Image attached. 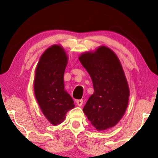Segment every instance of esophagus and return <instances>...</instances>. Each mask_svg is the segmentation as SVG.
<instances>
[{"mask_svg":"<svg viewBox=\"0 0 158 158\" xmlns=\"http://www.w3.org/2000/svg\"><path fill=\"white\" fill-rule=\"evenodd\" d=\"M76 103L79 106H81L83 105V100H76Z\"/></svg>","mask_w":158,"mask_h":158,"instance_id":"esophagus-1","label":"esophagus"}]
</instances>
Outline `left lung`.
<instances>
[{"instance_id":"8db88e82","label":"left lung","mask_w":158,"mask_h":158,"mask_svg":"<svg viewBox=\"0 0 158 158\" xmlns=\"http://www.w3.org/2000/svg\"><path fill=\"white\" fill-rule=\"evenodd\" d=\"M88 72L94 94L83 109L98 131L114 127L122 118L128 105L130 89L118 57L110 48L100 46L94 52L79 57Z\"/></svg>"}]
</instances>
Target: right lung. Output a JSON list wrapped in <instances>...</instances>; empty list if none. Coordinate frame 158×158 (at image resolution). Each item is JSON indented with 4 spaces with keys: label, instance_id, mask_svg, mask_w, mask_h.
Segmentation results:
<instances>
[{
    "label": "right lung",
    "instance_id": "right-lung-1",
    "mask_svg": "<svg viewBox=\"0 0 158 158\" xmlns=\"http://www.w3.org/2000/svg\"><path fill=\"white\" fill-rule=\"evenodd\" d=\"M68 60L61 45H53L43 52L36 67L35 95L43 114L53 126L64 122L66 113L75 107L64 83Z\"/></svg>",
    "mask_w": 158,
    "mask_h": 158
}]
</instances>
